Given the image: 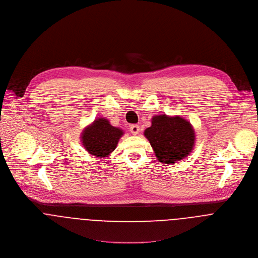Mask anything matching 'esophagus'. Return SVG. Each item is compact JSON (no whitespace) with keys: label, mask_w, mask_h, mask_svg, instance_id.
<instances>
[{"label":"esophagus","mask_w":258,"mask_h":258,"mask_svg":"<svg viewBox=\"0 0 258 258\" xmlns=\"http://www.w3.org/2000/svg\"><path fill=\"white\" fill-rule=\"evenodd\" d=\"M139 130H140V128H139V126L136 125V124H133V125L130 126V131H131V133H132L133 135H137V134L139 133Z\"/></svg>","instance_id":"1"}]
</instances>
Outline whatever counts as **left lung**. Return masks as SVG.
I'll use <instances>...</instances> for the list:
<instances>
[{
  "instance_id": "8db88e82",
  "label": "left lung",
  "mask_w": 258,
  "mask_h": 258,
  "mask_svg": "<svg viewBox=\"0 0 258 258\" xmlns=\"http://www.w3.org/2000/svg\"><path fill=\"white\" fill-rule=\"evenodd\" d=\"M159 162L174 164L183 160L195 146V130L181 116L156 115L144 131Z\"/></svg>"
}]
</instances>
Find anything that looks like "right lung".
I'll use <instances>...</instances> for the list:
<instances>
[{"label": "right lung", "mask_w": 258, "mask_h": 258, "mask_svg": "<svg viewBox=\"0 0 258 258\" xmlns=\"http://www.w3.org/2000/svg\"><path fill=\"white\" fill-rule=\"evenodd\" d=\"M123 134L122 129L112 126L106 118L100 117L84 128L80 141L89 154L104 158L108 157L117 147Z\"/></svg>", "instance_id": "add662e5"}]
</instances>
